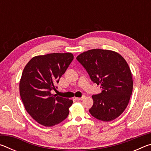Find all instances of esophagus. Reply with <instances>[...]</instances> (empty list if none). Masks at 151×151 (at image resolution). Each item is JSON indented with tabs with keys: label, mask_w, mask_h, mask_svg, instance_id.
Masks as SVG:
<instances>
[{
	"label": "esophagus",
	"mask_w": 151,
	"mask_h": 151,
	"mask_svg": "<svg viewBox=\"0 0 151 151\" xmlns=\"http://www.w3.org/2000/svg\"><path fill=\"white\" fill-rule=\"evenodd\" d=\"M84 98H85V96H81V97H76V98H75V99L77 101H82Z\"/></svg>",
	"instance_id": "obj_1"
}]
</instances>
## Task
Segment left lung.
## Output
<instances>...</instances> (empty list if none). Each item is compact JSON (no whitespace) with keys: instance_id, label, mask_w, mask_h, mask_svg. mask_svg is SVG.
Instances as JSON below:
<instances>
[{"instance_id":"1","label":"left lung","mask_w":151,"mask_h":151,"mask_svg":"<svg viewBox=\"0 0 151 151\" xmlns=\"http://www.w3.org/2000/svg\"><path fill=\"white\" fill-rule=\"evenodd\" d=\"M91 80L101 85V93L93 94L91 115L103 121H111L124 112L133 87L132 74L126 60L112 50L92 49L76 57Z\"/></svg>"}]
</instances>
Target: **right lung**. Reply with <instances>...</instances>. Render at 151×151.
I'll return each mask as SVG.
<instances>
[{
    "mask_svg": "<svg viewBox=\"0 0 151 151\" xmlns=\"http://www.w3.org/2000/svg\"><path fill=\"white\" fill-rule=\"evenodd\" d=\"M74 58L67 53H51L33 57L20 78V94L24 108L39 124L52 127L66 119L73 101L51 94Z\"/></svg>",
    "mask_w": 151,
    "mask_h": 151,
    "instance_id": "add662e5",
    "label": "right lung"
}]
</instances>
